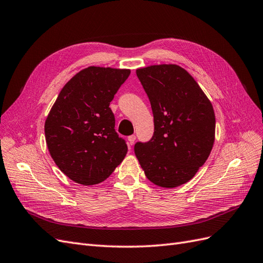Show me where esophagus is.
Listing matches in <instances>:
<instances>
[{
	"label": "esophagus",
	"instance_id": "esophagus-1",
	"mask_svg": "<svg viewBox=\"0 0 263 263\" xmlns=\"http://www.w3.org/2000/svg\"><path fill=\"white\" fill-rule=\"evenodd\" d=\"M136 139H137L136 136H130L129 138H127V143H129L130 146H132L134 144V142H136Z\"/></svg>",
	"mask_w": 263,
	"mask_h": 263
}]
</instances>
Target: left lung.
Returning <instances> with one entry per match:
<instances>
[{"instance_id": "obj_1", "label": "left lung", "mask_w": 263, "mask_h": 263, "mask_svg": "<svg viewBox=\"0 0 263 263\" xmlns=\"http://www.w3.org/2000/svg\"><path fill=\"white\" fill-rule=\"evenodd\" d=\"M137 76L148 97L154 133L137 142L136 153L153 184L173 189L187 183L208 159L215 141L212 102L195 79L177 65L140 68Z\"/></svg>"}]
</instances>
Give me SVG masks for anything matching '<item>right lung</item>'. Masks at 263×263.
<instances>
[{"label":"right lung","instance_id":"add662e5","mask_svg":"<svg viewBox=\"0 0 263 263\" xmlns=\"http://www.w3.org/2000/svg\"><path fill=\"white\" fill-rule=\"evenodd\" d=\"M129 69L88 67L67 82L45 121V138L63 173L81 185L107 179L127 152L110 102Z\"/></svg>","mask_w":263,"mask_h":263}]
</instances>
